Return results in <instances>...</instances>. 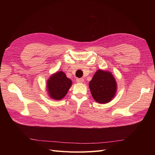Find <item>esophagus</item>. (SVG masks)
Listing matches in <instances>:
<instances>
[{
    "instance_id": "obj_1",
    "label": "esophagus",
    "mask_w": 155,
    "mask_h": 155,
    "mask_svg": "<svg viewBox=\"0 0 155 155\" xmlns=\"http://www.w3.org/2000/svg\"><path fill=\"white\" fill-rule=\"evenodd\" d=\"M76 81L78 83H83L84 81V79L83 78H78Z\"/></svg>"
}]
</instances>
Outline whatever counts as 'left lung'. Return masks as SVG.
<instances>
[{"mask_svg":"<svg viewBox=\"0 0 155 155\" xmlns=\"http://www.w3.org/2000/svg\"><path fill=\"white\" fill-rule=\"evenodd\" d=\"M89 88L94 100L104 104L110 102L116 96L117 83L110 72L97 70L89 81Z\"/></svg>","mask_w":155,"mask_h":155,"instance_id":"left-lung-1","label":"left lung"}]
</instances>
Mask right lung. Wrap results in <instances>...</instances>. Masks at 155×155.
<instances>
[{"label": "right lung", "instance_id": "obj_1", "mask_svg": "<svg viewBox=\"0 0 155 155\" xmlns=\"http://www.w3.org/2000/svg\"><path fill=\"white\" fill-rule=\"evenodd\" d=\"M72 85V80L67 77L65 73L58 71L51 74L47 80L46 91L51 99L61 100L66 96Z\"/></svg>", "mask_w": 155, "mask_h": 155}]
</instances>
